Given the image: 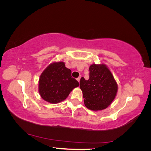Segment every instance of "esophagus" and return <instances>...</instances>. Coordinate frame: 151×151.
Returning a JSON list of instances; mask_svg holds the SVG:
<instances>
[{
  "label": "esophagus",
  "mask_w": 151,
  "mask_h": 151,
  "mask_svg": "<svg viewBox=\"0 0 151 151\" xmlns=\"http://www.w3.org/2000/svg\"><path fill=\"white\" fill-rule=\"evenodd\" d=\"M81 76H80V77H78V78H77V81H78V82H79H79H80V80H81Z\"/></svg>",
  "instance_id": "1"
}]
</instances>
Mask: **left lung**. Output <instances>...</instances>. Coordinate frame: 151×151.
<instances>
[{
    "instance_id": "1",
    "label": "left lung",
    "mask_w": 151,
    "mask_h": 151,
    "mask_svg": "<svg viewBox=\"0 0 151 151\" xmlns=\"http://www.w3.org/2000/svg\"><path fill=\"white\" fill-rule=\"evenodd\" d=\"M80 88L86 107L92 111H99L108 108L115 99L118 84L106 65L93 63L89 67V79L81 77Z\"/></svg>"
}]
</instances>
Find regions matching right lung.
Segmentation results:
<instances>
[{
  "label": "right lung",
  "instance_id": "add662e5",
  "mask_svg": "<svg viewBox=\"0 0 151 151\" xmlns=\"http://www.w3.org/2000/svg\"><path fill=\"white\" fill-rule=\"evenodd\" d=\"M71 70L62 61L53 62L40 75L39 94L45 101L57 104L65 100L70 93L79 86L71 76Z\"/></svg>",
  "mask_w": 151,
  "mask_h": 151
}]
</instances>
